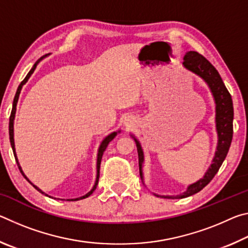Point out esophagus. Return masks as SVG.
Segmentation results:
<instances>
[{
  "label": "esophagus",
  "instance_id": "obj_1",
  "mask_svg": "<svg viewBox=\"0 0 248 248\" xmlns=\"http://www.w3.org/2000/svg\"><path fill=\"white\" fill-rule=\"evenodd\" d=\"M131 124H132V121L131 120H130V119H125L124 120V125H125V127H131Z\"/></svg>",
  "mask_w": 248,
  "mask_h": 248
}]
</instances>
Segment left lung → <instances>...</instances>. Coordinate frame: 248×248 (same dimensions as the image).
Wrapping results in <instances>:
<instances>
[{"instance_id": "8db88e82", "label": "left lung", "mask_w": 248, "mask_h": 248, "mask_svg": "<svg viewBox=\"0 0 248 248\" xmlns=\"http://www.w3.org/2000/svg\"><path fill=\"white\" fill-rule=\"evenodd\" d=\"M183 65L187 70L191 71L200 77L203 81L208 84V86L211 90V93L215 97L216 102V124H217V145L216 155L213 157L212 164L209 167L207 173L198 182L191 184L188 186L187 190L183 192L182 195L177 196H158L162 198H169V199H180L186 198L191 195H195L199 192L201 189L207 186V185L211 182L215 175L217 173V170L222 165V163L228 155L231 142H232L233 138V102L231 94L229 93L228 89H226L223 81L220 77L219 72L210 62L205 59L203 56L196 51H188L184 57ZM134 141H136L137 149H138V155H139V170H140V176L141 179L143 180V174H142V164L144 162V155L143 151H142L141 144L139 143L136 138L132 137Z\"/></svg>"}]
</instances>
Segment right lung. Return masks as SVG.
I'll return each instance as SVG.
<instances>
[{"label": "right lung", "instance_id": "right-lung-1", "mask_svg": "<svg viewBox=\"0 0 248 248\" xmlns=\"http://www.w3.org/2000/svg\"><path fill=\"white\" fill-rule=\"evenodd\" d=\"M41 59H44V57H41L39 60H37L36 61V63L33 64V66L31 68V70L29 71L28 72V74L26 75V78H25L23 81H22V83L19 84V86H18V89H17V92H16V94H15V97H14V102H13V108H12V112H11V116H10V125H8V131H10V141H11V145H12V149H13V152H14V156H15V159H16V163H17V166H18V169H19V170H20V173H22V175L24 176L25 178H26L29 183H31L33 187L36 188L37 190H38L39 192H41V194H45V192L43 191V190H40L38 187L37 186H35V185H33L31 180H29L26 176H25V174H24V171L22 170V167L19 166V163H18V159H17V156H16V152H15V144H14V118H15V112H16V105H17V100H18V97H19V93H20V91H22V87H23V85L25 83H26L27 81H28V78H31V75L33 73V71H35V69H36V66H37V64L39 63V61L41 60ZM119 132V131H118ZM117 136V132H112V133H110L109 134V136H107L106 138H105V139L103 140V142L102 143H100V145H99V149H98V154H97V175H96V182H95V185H94V187L92 188V190L91 191H89L87 192V194L85 195V196H82V197H79V198H77V199H70L69 201H77V200H79V199H84V198H87V197L89 196H91L92 194H93V191L96 189V187H97V184H98V179H99V167H100V162H102V157H103V154H104V152H105V150H106V148H107V145H108V143L109 142H110L112 139H114V138ZM46 195V194H45ZM46 196H48V195H46Z\"/></svg>", "mask_w": 248, "mask_h": 248}]
</instances>
